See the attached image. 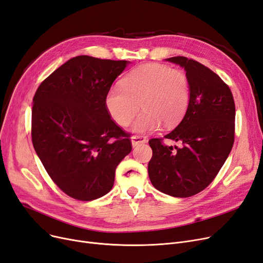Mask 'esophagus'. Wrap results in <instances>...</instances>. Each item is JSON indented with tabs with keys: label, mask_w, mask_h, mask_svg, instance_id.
Segmentation results:
<instances>
[{
	"label": "esophagus",
	"mask_w": 263,
	"mask_h": 263,
	"mask_svg": "<svg viewBox=\"0 0 263 263\" xmlns=\"http://www.w3.org/2000/svg\"><path fill=\"white\" fill-rule=\"evenodd\" d=\"M147 140L145 137H142V135H135V137L131 138V143H132V146H137L139 144H143V143H146Z\"/></svg>",
	"instance_id": "obj_1"
}]
</instances>
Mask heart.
<instances>
[{
	"label": "heart",
	"mask_w": 263,
	"mask_h": 263,
	"mask_svg": "<svg viewBox=\"0 0 263 263\" xmlns=\"http://www.w3.org/2000/svg\"><path fill=\"white\" fill-rule=\"evenodd\" d=\"M190 102L186 74L162 64H145L126 74L121 85H114L105 95V107L119 125H128L144 110L131 129L144 133L159 129L162 122L173 126L185 115Z\"/></svg>",
	"instance_id": "obj_1"
}]
</instances>
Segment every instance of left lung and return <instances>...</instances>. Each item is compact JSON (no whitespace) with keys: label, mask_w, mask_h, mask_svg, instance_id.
Returning <instances> with one entry per match:
<instances>
[{"label":"left lung","mask_w":263,"mask_h":263,"mask_svg":"<svg viewBox=\"0 0 263 263\" xmlns=\"http://www.w3.org/2000/svg\"><path fill=\"white\" fill-rule=\"evenodd\" d=\"M166 61L186 71L190 102L181 122L163 137L181 142L180 148L149 140L148 176L159 192L185 198L205 190L224 164L234 143L235 104L230 87L206 66L183 56Z\"/></svg>","instance_id":"1"}]
</instances>
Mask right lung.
Listing matches in <instances>:
<instances>
[{"instance_id":"1","label":"right lung","mask_w":263,"mask_h":263,"mask_svg":"<svg viewBox=\"0 0 263 263\" xmlns=\"http://www.w3.org/2000/svg\"><path fill=\"white\" fill-rule=\"evenodd\" d=\"M128 61L71 58L37 87L32 144L48 176L68 196L90 201L110 192L130 154L129 134L110 118L105 95Z\"/></svg>"}]
</instances>
